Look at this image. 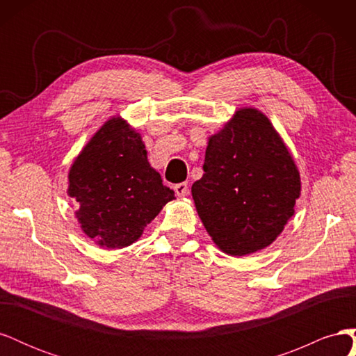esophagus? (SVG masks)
Masks as SVG:
<instances>
[{
	"label": "esophagus",
	"instance_id": "1",
	"mask_svg": "<svg viewBox=\"0 0 356 356\" xmlns=\"http://www.w3.org/2000/svg\"><path fill=\"white\" fill-rule=\"evenodd\" d=\"M174 190L177 193V196L184 197L188 193V184H187V182H179V184H175Z\"/></svg>",
	"mask_w": 356,
	"mask_h": 356
}]
</instances>
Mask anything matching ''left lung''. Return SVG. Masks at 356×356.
I'll return each instance as SVG.
<instances>
[{
    "label": "left lung",
    "instance_id": "left-lung-1",
    "mask_svg": "<svg viewBox=\"0 0 356 356\" xmlns=\"http://www.w3.org/2000/svg\"><path fill=\"white\" fill-rule=\"evenodd\" d=\"M203 177L191 187L212 241L242 257L270 245L294 215L301 182L270 120L255 108L236 111L209 138Z\"/></svg>",
    "mask_w": 356,
    "mask_h": 356
}]
</instances>
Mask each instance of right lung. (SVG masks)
<instances>
[{"mask_svg": "<svg viewBox=\"0 0 356 356\" xmlns=\"http://www.w3.org/2000/svg\"><path fill=\"white\" fill-rule=\"evenodd\" d=\"M68 195L79 203L81 230L105 248H124L174 200L149 166L141 135L123 118H110L74 160Z\"/></svg>", "mask_w": 356, "mask_h": 356, "instance_id": "add662e5", "label": "right lung"}]
</instances>
